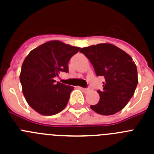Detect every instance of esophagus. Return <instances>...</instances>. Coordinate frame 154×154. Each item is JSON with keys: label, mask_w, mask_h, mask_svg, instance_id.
I'll return each mask as SVG.
<instances>
[{"label": "esophagus", "mask_w": 154, "mask_h": 154, "mask_svg": "<svg viewBox=\"0 0 154 154\" xmlns=\"http://www.w3.org/2000/svg\"><path fill=\"white\" fill-rule=\"evenodd\" d=\"M80 89L83 91V92H88V91L90 90V89H89V88H82V87H80Z\"/></svg>", "instance_id": "obj_1"}]
</instances>
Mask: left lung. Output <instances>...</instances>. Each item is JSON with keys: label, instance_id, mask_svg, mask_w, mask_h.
I'll return each instance as SVG.
<instances>
[{"label": "left lung", "instance_id": "1", "mask_svg": "<svg viewBox=\"0 0 154 154\" xmlns=\"http://www.w3.org/2000/svg\"><path fill=\"white\" fill-rule=\"evenodd\" d=\"M89 58L97 76H103L100 100L91 105L92 110L104 116L123 109L133 96L138 83L137 69L133 58L124 51L111 44H99L80 50Z\"/></svg>", "mask_w": 154, "mask_h": 154}]
</instances>
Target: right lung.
Wrapping results in <instances>:
<instances>
[{
  "mask_svg": "<svg viewBox=\"0 0 154 154\" xmlns=\"http://www.w3.org/2000/svg\"><path fill=\"white\" fill-rule=\"evenodd\" d=\"M80 48L51 41L35 48L21 66L20 82L27 103L42 115L58 113L66 106L74 87L54 80L69 72L70 58Z\"/></svg>",
  "mask_w": 154,
  "mask_h": 154,
  "instance_id": "1",
  "label": "right lung"
}]
</instances>
